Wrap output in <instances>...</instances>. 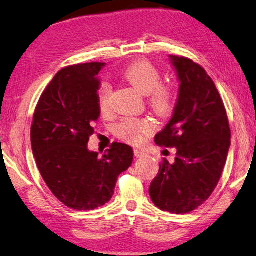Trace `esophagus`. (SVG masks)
<instances>
[{"instance_id":"esophagus-1","label":"esophagus","mask_w":256,"mask_h":256,"mask_svg":"<svg viewBox=\"0 0 256 256\" xmlns=\"http://www.w3.org/2000/svg\"><path fill=\"white\" fill-rule=\"evenodd\" d=\"M134 153H135V156L136 158H143V156H145V152H143V150H134Z\"/></svg>"}]
</instances>
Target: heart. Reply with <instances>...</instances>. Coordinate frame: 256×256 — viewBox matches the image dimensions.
Segmentation results:
<instances>
[{
  "label": "heart",
  "instance_id": "heart-1",
  "mask_svg": "<svg viewBox=\"0 0 256 256\" xmlns=\"http://www.w3.org/2000/svg\"><path fill=\"white\" fill-rule=\"evenodd\" d=\"M124 79L142 93L148 95L150 104L158 112L166 113L174 106V87L169 82H162L161 72L152 62L138 60L129 66L124 72ZM111 87L103 84L100 90V106L103 111L108 106ZM156 124L150 119L126 118L116 126V134L121 140L136 144L143 140L144 135L153 132Z\"/></svg>",
  "mask_w": 256,
  "mask_h": 256
}]
</instances>
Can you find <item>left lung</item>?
I'll use <instances>...</instances> for the list:
<instances>
[{"label": "left lung", "instance_id": "obj_1", "mask_svg": "<svg viewBox=\"0 0 256 256\" xmlns=\"http://www.w3.org/2000/svg\"><path fill=\"white\" fill-rule=\"evenodd\" d=\"M177 72L178 100L174 114L156 143L177 148L171 164L163 158L150 186L153 203L162 211L190 213L210 198L219 182L230 148L227 112L214 82L190 58L170 56Z\"/></svg>", "mask_w": 256, "mask_h": 256}]
</instances>
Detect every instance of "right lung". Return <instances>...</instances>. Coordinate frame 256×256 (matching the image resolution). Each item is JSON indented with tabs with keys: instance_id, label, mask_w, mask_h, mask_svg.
<instances>
[{
	"instance_id": "add662e5",
	"label": "right lung",
	"mask_w": 256,
	"mask_h": 256,
	"mask_svg": "<svg viewBox=\"0 0 256 256\" xmlns=\"http://www.w3.org/2000/svg\"><path fill=\"white\" fill-rule=\"evenodd\" d=\"M100 62L58 71L42 94L30 130L36 164L53 195L72 210L90 211L111 200L119 174L132 166L129 145L113 143L102 156L87 148L100 118Z\"/></svg>"
}]
</instances>
